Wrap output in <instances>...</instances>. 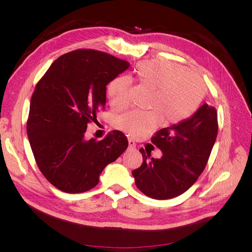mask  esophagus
I'll list each match as a JSON object with an SVG mask.
<instances>
[{
  "mask_svg": "<svg viewBox=\"0 0 252 252\" xmlns=\"http://www.w3.org/2000/svg\"><path fill=\"white\" fill-rule=\"evenodd\" d=\"M128 144H129V149H131V150L135 149L136 144H135V142L132 139H128Z\"/></svg>",
  "mask_w": 252,
  "mask_h": 252,
  "instance_id": "1",
  "label": "esophagus"
}]
</instances>
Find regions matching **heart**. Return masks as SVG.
Here are the masks:
<instances>
[{
    "label": "heart",
    "mask_w": 252,
    "mask_h": 252,
    "mask_svg": "<svg viewBox=\"0 0 252 252\" xmlns=\"http://www.w3.org/2000/svg\"><path fill=\"white\" fill-rule=\"evenodd\" d=\"M138 80L155 90L149 108L131 110L120 116L116 127L132 138H139L161 123L178 124L192 116L202 103L206 86L199 75L184 66L165 60L145 61L134 69ZM130 81L119 77L110 82L107 94L113 109L125 108L129 101Z\"/></svg>",
    "instance_id": "obj_1"
}]
</instances>
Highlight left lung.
I'll use <instances>...</instances> for the list:
<instances>
[{
  "label": "left lung",
  "instance_id": "obj_1",
  "mask_svg": "<svg viewBox=\"0 0 252 252\" xmlns=\"http://www.w3.org/2000/svg\"><path fill=\"white\" fill-rule=\"evenodd\" d=\"M218 112L204 104L193 116L155 133L151 142L163 152L150 158L140 149L143 163L132 171L135 185L156 200H168L191 187L207 165L218 135Z\"/></svg>",
  "mask_w": 252,
  "mask_h": 252
}]
</instances>
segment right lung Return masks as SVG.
Wrapping results in <instances>:
<instances>
[{
  "mask_svg": "<svg viewBox=\"0 0 252 252\" xmlns=\"http://www.w3.org/2000/svg\"><path fill=\"white\" fill-rule=\"evenodd\" d=\"M129 66L106 52L77 49L57 59L37 82L27 135L40 171L61 191L93 189L105 167L128 147L122 131L102 141L86 140L85 132L105 108L106 86Z\"/></svg>",
  "mask_w": 252,
  "mask_h": 252,
  "instance_id": "1",
  "label": "right lung"
}]
</instances>
